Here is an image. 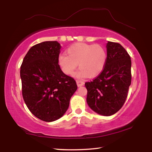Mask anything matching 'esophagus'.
<instances>
[{"label":"esophagus","mask_w":152,"mask_h":152,"mask_svg":"<svg viewBox=\"0 0 152 152\" xmlns=\"http://www.w3.org/2000/svg\"><path fill=\"white\" fill-rule=\"evenodd\" d=\"M76 82L78 87H81V86L85 84V82L83 81H81V80H77Z\"/></svg>","instance_id":"esophagus-1"}]
</instances>
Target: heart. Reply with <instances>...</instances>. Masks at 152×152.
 I'll list each match as a JSON object with an SVG mask.
<instances>
[{
	"instance_id": "heart-1",
	"label": "heart",
	"mask_w": 152,
	"mask_h": 152,
	"mask_svg": "<svg viewBox=\"0 0 152 152\" xmlns=\"http://www.w3.org/2000/svg\"><path fill=\"white\" fill-rule=\"evenodd\" d=\"M67 54L59 57V63L64 72L72 75L79 64L77 77H93L101 72L107 61V52L100 44L78 43L68 48Z\"/></svg>"
}]
</instances>
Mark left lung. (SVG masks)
<instances>
[{
	"label": "left lung",
	"instance_id": "left-lung-1",
	"mask_svg": "<svg viewBox=\"0 0 152 152\" xmlns=\"http://www.w3.org/2000/svg\"><path fill=\"white\" fill-rule=\"evenodd\" d=\"M104 67L92 81L86 82L87 102L96 113L110 116L124 105L131 85V58L116 42H108Z\"/></svg>",
	"mask_w": 152,
	"mask_h": 152
}]
</instances>
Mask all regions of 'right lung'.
<instances>
[{
	"label": "right lung",
	"instance_id": "1",
	"mask_svg": "<svg viewBox=\"0 0 152 152\" xmlns=\"http://www.w3.org/2000/svg\"><path fill=\"white\" fill-rule=\"evenodd\" d=\"M60 49L56 41L34 45L20 67L24 101L31 113L45 122L64 115L77 88L75 80L63 73L58 64Z\"/></svg>",
	"mask_w": 152,
	"mask_h": 152
}]
</instances>
